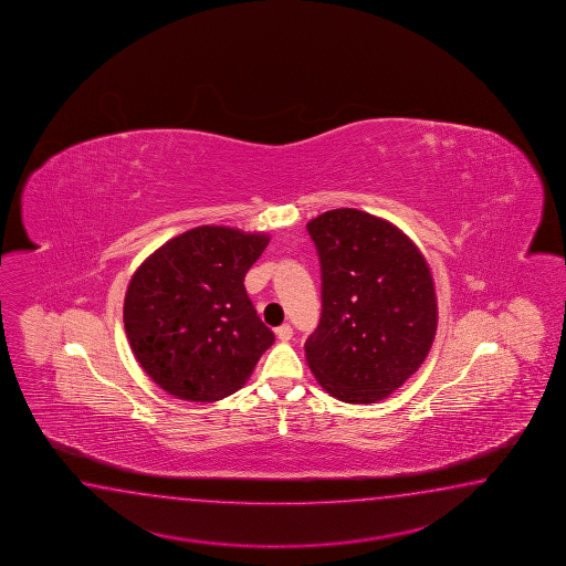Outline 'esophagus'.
<instances>
[{
    "label": "esophagus",
    "mask_w": 566,
    "mask_h": 566,
    "mask_svg": "<svg viewBox=\"0 0 566 566\" xmlns=\"http://www.w3.org/2000/svg\"><path fill=\"white\" fill-rule=\"evenodd\" d=\"M275 333H277V337L279 339H281V342H289V339L293 337V327H291L289 323H285V325H281V327H277V329H275Z\"/></svg>",
    "instance_id": "1"
}]
</instances>
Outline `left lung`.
I'll list each match as a JSON object with an SVG mask.
<instances>
[{
    "mask_svg": "<svg viewBox=\"0 0 566 566\" xmlns=\"http://www.w3.org/2000/svg\"><path fill=\"white\" fill-rule=\"evenodd\" d=\"M322 263V319L305 342L319 386L347 403L388 398L430 352V266L396 224L357 209L307 222Z\"/></svg>",
    "mask_w": 566,
    "mask_h": 566,
    "instance_id": "left-lung-1",
    "label": "left lung"
}]
</instances>
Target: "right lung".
I'll list each match as a JSON object with an SVG mask.
<instances>
[{
  "mask_svg": "<svg viewBox=\"0 0 566 566\" xmlns=\"http://www.w3.org/2000/svg\"><path fill=\"white\" fill-rule=\"evenodd\" d=\"M266 244V234L205 224L136 269L124 297L126 337L148 377L175 398L231 396L275 342L243 283Z\"/></svg>",
  "mask_w": 566,
  "mask_h": 566,
  "instance_id": "add662e5",
  "label": "right lung"
}]
</instances>
